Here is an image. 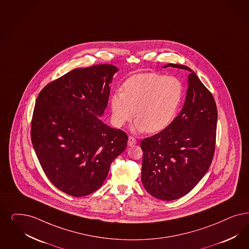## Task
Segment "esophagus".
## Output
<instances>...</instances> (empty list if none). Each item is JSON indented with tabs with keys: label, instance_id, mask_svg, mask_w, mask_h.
Here are the masks:
<instances>
[{
	"label": "esophagus",
	"instance_id": "obj_1",
	"mask_svg": "<svg viewBox=\"0 0 249 249\" xmlns=\"http://www.w3.org/2000/svg\"><path fill=\"white\" fill-rule=\"evenodd\" d=\"M136 143H137L136 139L134 137H132V136H129V140H128V145L133 146L135 145Z\"/></svg>",
	"mask_w": 249,
	"mask_h": 249
}]
</instances>
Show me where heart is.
Wrapping results in <instances>:
<instances>
[{
	"mask_svg": "<svg viewBox=\"0 0 249 249\" xmlns=\"http://www.w3.org/2000/svg\"><path fill=\"white\" fill-rule=\"evenodd\" d=\"M183 95L184 87L178 78L158 72L133 75L123 84L122 93L111 97L112 122L121 128L134 116V130L158 133L176 118Z\"/></svg>",
	"mask_w": 249,
	"mask_h": 249,
	"instance_id": "heart-1",
	"label": "heart"
}]
</instances>
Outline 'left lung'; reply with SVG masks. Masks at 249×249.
Wrapping results in <instances>:
<instances>
[{
    "label": "left lung",
    "mask_w": 249,
    "mask_h": 249,
    "mask_svg": "<svg viewBox=\"0 0 249 249\" xmlns=\"http://www.w3.org/2000/svg\"><path fill=\"white\" fill-rule=\"evenodd\" d=\"M191 71L184 107L171 124L141 142L142 181L146 191L163 200L187 195L208 171L216 143L217 107L213 95Z\"/></svg>",
    "instance_id": "8db88e82"
}]
</instances>
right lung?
Returning a JSON list of instances; mask_svg holds the SVG:
<instances>
[{
	"label": "right lung",
	"instance_id": "right-lung-1",
	"mask_svg": "<svg viewBox=\"0 0 249 249\" xmlns=\"http://www.w3.org/2000/svg\"><path fill=\"white\" fill-rule=\"evenodd\" d=\"M118 68L75 69L48 84L36 100L31 141L45 175L62 192L84 197L99 189L128 136L103 123Z\"/></svg>",
	"mask_w": 249,
	"mask_h": 249
}]
</instances>
